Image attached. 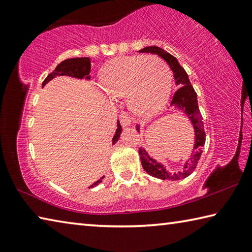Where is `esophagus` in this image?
<instances>
[{
	"instance_id": "obj_1",
	"label": "esophagus",
	"mask_w": 252,
	"mask_h": 252,
	"mask_svg": "<svg viewBox=\"0 0 252 252\" xmlns=\"http://www.w3.org/2000/svg\"><path fill=\"white\" fill-rule=\"evenodd\" d=\"M120 122H121V126L123 127H127V126H130L132 125L131 119L127 117L126 113H122L120 116Z\"/></svg>"
}]
</instances>
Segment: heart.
I'll use <instances>...</instances> for the list:
<instances>
[{"instance_id":"obj_1","label":"heart","mask_w":252,"mask_h":252,"mask_svg":"<svg viewBox=\"0 0 252 252\" xmlns=\"http://www.w3.org/2000/svg\"><path fill=\"white\" fill-rule=\"evenodd\" d=\"M172 75L163 60L158 57L129 55L112 60L101 71V85L106 94L120 99L140 117L160 111L168 102Z\"/></svg>"}]
</instances>
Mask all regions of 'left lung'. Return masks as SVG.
Segmentation results:
<instances>
[{"instance_id": "left-lung-1", "label": "left lung", "mask_w": 252, "mask_h": 252, "mask_svg": "<svg viewBox=\"0 0 252 252\" xmlns=\"http://www.w3.org/2000/svg\"><path fill=\"white\" fill-rule=\"evenodd\" d=\"M140 52L156 54L168 63L170 69L173 72V78L174 81H176L177 88H179L173 95L171 106H174V108L181 111L185 114L186 118L189 120L190 125L192 126L194 135L192 153H191L190 159H188L185 162L182 170H179V171L176 172L169 171L164 164H162L161 162L152 158L144 148L139 149L140 160H141L144 171L152 177L161 179V180H181V179L189 177L194 171L200 157L202 155L203 144L206 142V133H204L202 117L198 106L197 93H195L193 87L191 85L187 72L172 54H170L165 50L156 45L146 46V48L140 50ZM135 129L140 133L141 127H140L139 125L135 126Z\"/></svg>"}]
</instances>
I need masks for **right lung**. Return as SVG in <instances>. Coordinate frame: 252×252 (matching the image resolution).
<instances>
[{
	"label": "right lung",
	"instance_id": "right-lung-1",
	"mask_svg": "<svg viewBox=\"0 0 252 252\" xmlns=\"http://www.w3.org/2000/svg\"><path fill=\"white\" fill-rule=\"evenodd\" d=\"M93 61H91L90 58H73V59L64 60V61L60 63V64L55 67L52 73H50L48 76H46V79L43 81V83H42V88H43L46 83H49L51 80H53L55 76H58V75H66V76H71V78L90 81V79H91L90 72H91V63ZM121 132H122V126L120 125V121L118 120L116 133H114L113 138H112V144L117 143L119 141V139H120V136H121ZM103 178H104V176L100 178L99 180L95 181L89 188L96 187L99 183L102 182V179Z\"/></svg>",
	"mask_w": 252,
	"mask_h": 252
}]
</instances>
